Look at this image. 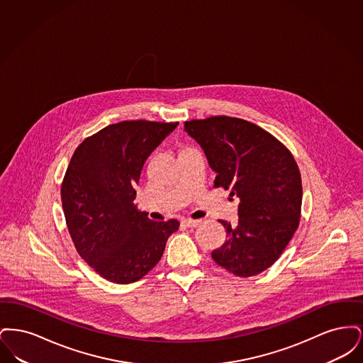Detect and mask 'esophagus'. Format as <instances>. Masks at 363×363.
Wrapping results in <instances>:
<instances>
[{
    "mask_svg": "<svg viewBox=\"0 0 363 363\" xmlns=\"http://www.w3.org/2000/svg\"><path fill=\"white\" fill-rule=\"evenodd\" d=\"M182 225L193 228V227H197V225H200V222H199V220H193V219H184V220H182Z\"/></svg>",
    "mask_w": 363,
    "mask_h": 363,
    "instance_id": "obj_1",
    "label": "esophagus"
}]
</instances>
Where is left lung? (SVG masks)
<instances>
[{
    "label": "left lung",
    "mask_w": 363,
    "mask_h": 363,
    "mask_svg": "<svg viewBox=\"0 0 363 363\" xmlns=\"http://www.w3.org/2000/svg\"><path fill=\"white\" fill-rule=\"evenodd\" d=\"M184 125L216 173L213 188L240 197L237 223L219 220L225 242L212 259L237 277H256L280 257L299 225L302 181L293 154L241 118L213 116Z\"/></svg>",
    "instance_id": "left-lung-1"
}]
</instances>
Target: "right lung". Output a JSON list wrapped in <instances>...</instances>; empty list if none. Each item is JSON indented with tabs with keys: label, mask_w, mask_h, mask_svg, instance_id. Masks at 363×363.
<instances>
[{
	"label": "right lung",
	"mask_w": 363,
	"mask_h": 363,
	"mask_svg": "<svg viewBox=\"0 0 363 363\" xmlns=\"http://www.w3.org/2000/svg\"><path fill=\"white\" fill-rule=\"evenodd\" d=\"M178 122L113 123L74 151L61 186L70 238L80 257L108 281L145 277L179 222H154L138 211L135 186L147 157Z\"/></svg>",
	"instance_id": "right-lung-1"
}]
</instances>
